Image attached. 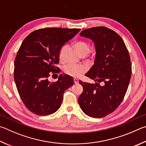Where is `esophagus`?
Instances as JSON below:
<instances>
[{
	"mask_svg": "<svg viewBox=\"0 0 146 146\" xmlns=\"http://www.w3.org/2000/svg\"><path fill=\"white\" fill-rule=\"evenodd\" d=\"M74 83H76V84L78 83V79H77V78L74 79Z\"/></svg>",
	"mask_w": 146,
	"mask_h": 146,
	"instance_id": "1",
	"label": "esophagus"
}]
</instances>
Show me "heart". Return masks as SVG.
Returning a JSON list of instances; mask_svg holds the SVG:
<instances>
[{
    "instance_id": "heart-1",
    "label": "heart",
    "mask_w": 146,
    "mask_h": 146,
    "mask_svg": "<svg viewBox=\"0 0 146 146\" xmlns=\"http://www.w3.org/2000/svg\"><path fill=\"white\" fill-rule=\"evenodd\" d=\"M74 47L81 56H84L87 54L90 51V45L87 43L83 41H78L74 43ZM66 48L65 45H63L61 48L60 51V57L62 58V54L64 50ZM86 70V68L83 65H68L65 68L64 72L66 74L70 75L74 77H80Z\"/></svg>"
}]
</instances>
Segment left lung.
Returning <instances> with one entry per match:
<instances>
[{
    "instance_id": "1",
    "label": "left lung",
    "mask_w": 146,
    "mask_h": 146,
    "mask_svg": "<svg viewBox=\"0 0 146 146\" xmlns=\"http://www.w3.org/2000/svg\"><path fill=\"white\" fill-rule=\"evenodd\" d=\"M80 36L95 43V62L85 76L97 83L79 81L83 91L78 103L86 115L102 118L113 112L123 100L131 76L130 56L122 38L106 27L85 29Z\"/></svg>"
}]
</instances>
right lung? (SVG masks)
I'll use <instances>...</instances> for the list:
<instances>
[{
    "instance_id": "1",
    "label": "right lung",
    "mask_w": 146,
    "mask_h": 146,
    "mask_svg": "<svg viewBox=\"0 0 146 146\" xmlns=\"http://www.w3.org/2000/svg\"><path fill=\"white\" fill-rule=\"evenodd\" d=\"M80 29L47 27L32 32L23 41L15 60L14 79L19 96L29 111L38 115L54 113L60 107L64 92L73 85V79L61 74L50 82V72L58 73L62 46ZM56 71V72L54 71Z\"/></svg>"
}]
</instances>
